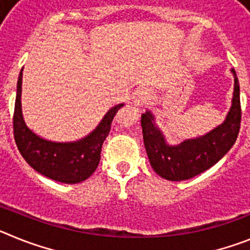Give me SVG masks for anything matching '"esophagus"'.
<instances>
[{
	"instance_id": "34e87169",
	"label": "esophagus",
	"mask_w": 250,
	"mask_h": 250,
	"mask_svg": "<svg viewBox=\"0 0 250 250\" xmlns=\"http://www.w3.org/2000/svg\"><path fill=\"white\" fill-rule=\"evenodd\" d=\"M149 100H151V92H150V90L140 89L134 94L132 103L138 107H141V106H144L145 104L149 103Z\"/></svg>"
}]
</instances>
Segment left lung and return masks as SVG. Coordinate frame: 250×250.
Returning <instances> with one entry per match:
<instances>
[{"instance_id":"1","label":"left lung","mask_w":250,"mask_h":250,"mask_svg":"<svg viewBox=\"0 0 250 250\" xmlns=\"http://www.w3.org/2000/svg\"><path fill=\"white\" fill-rule=\"evenodd\" d=\"M234 91L230 110L220 125L205 135L187 139L178 145L167 144L151 111L141 115L143 139L150 165L158 175L171 182L188 180L216 164L231 149L240 129L239 81L234 68Z\"/></svg>"}]
</instances>
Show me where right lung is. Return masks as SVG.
<instances>
[{"label":"right lung","mask_w":250,"mask_h":250,"mask_svg":"<svg viewBox=\"0 0 250 250\" xmlns=\"http://www.w3.org/2000/svg\"><path fill=\"white\" fill-rule=\"evenodd\" d=\"M22 70L17 81L13 114V135L21 155L37 173L55 182L65 184L83 182L98 167L101 147L106 136L109 135L112 119L124 104H118L111 107L98 126L80 140L70 143L46 140L35 134L23 120L21 106Z\"/></svg>","instance_id":"add662e5"}]
</instances>
